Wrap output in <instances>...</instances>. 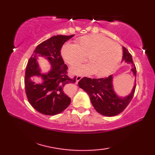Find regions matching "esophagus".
Wrapping results in <instances>:
<instances>
[{"label":"esophagus","mask_w":155,"mask_h":155,"mask_svg":"<svg viewBox=\"0 0 155 155\" xmlns=\"http://www.w3.org/2000/svg\"><path fill=\"white\" fill-rule=\"evenodd\" d=\"M83 76H81V75H78L77 77V78H76V80H77V82H78L81 79H82V78H83Z\"/></svg>","instance_id":"1"}]
</instances>
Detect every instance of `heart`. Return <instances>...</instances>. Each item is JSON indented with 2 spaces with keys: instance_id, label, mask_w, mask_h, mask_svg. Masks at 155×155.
<instances>
[{
  "instance_id": "1",
  "label": "heart",
  "mask_w": 155,
  "mask_h": 155,
  "mask_svg": "<svg viewBox=\"0 0 155 155\" xmlns=\"http://www.w3.org/2000/svg\"><path fill=\"white\" fill-rule=\"evenodd\" d=\"M61 55L66 62L75 66L86 61L89 64L71 68L74 74L106 75L116 67L122 57L120 46L117 42L98 35L84 36L76 44L67 42L61 48Z\"/></svg>"
}]
</instances>
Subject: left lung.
Segmentation results:
<instances>
[{
	"label": "left lung",
	"instance_id": "obj_1",
	"mask_svg": "<svg viewBox=\"0 0 155 155\" xmlns=\"http://www.w3.org/2000/svg\"><path fill=\"white\" fill-rule=\"evenodd\" d=\"M123 60L128 63H132L133 67L131 71L137 77V68L133 64L132 56L127 49L123 47ZM113 76L101 78L83 77L78 82V86L86 92L90 97L91 103L98 113L106 117H113L123 112L133 99L136 88L135 84L131 93L124 98L117 96L113 90Z\"/></svg>",
	"mask_w": 155,
	"mask_h": 155
}]
</instances>
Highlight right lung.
I'll use <instances>...</instances> for the list:
<instances>
[{"mask_svg":"<svg viewBox=\"0 0 155 155\" xmlns=\"http://www.w3.org/2000/svg\"><path fill=\"white\" fill-rule=\"evenodd\" d=\"M73 36H53L41 42L28 62L25 77L26 94L29 103L40 113L57 114L71 103L65 88L69 83H74L77 77L70 78L67 75L68 67L62 58L61 50L64 42ZM38 56H45L51 63L52 68L48 74L40 73L36 62ZM33 75L41 76L44 83L35 84L30 79Z\"/></svg>","mask_w":155,"mask_h":155,"instance_id":"1","label":"right lung"}]
</instances>
